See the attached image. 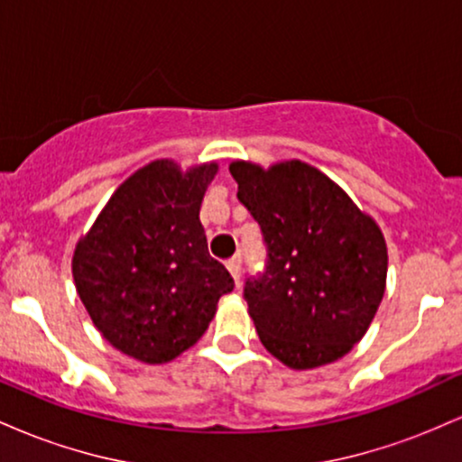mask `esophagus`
<instances>
[{
	"label": "esophagus",
	"mask_w": 462,
	"mask_h": 462,
	"mask_svg": "<svg viewBox=\"0 0 462 462\" xmlns=\"http://www.w3.org/2000/svg\"><path fill=\"white\" fill-rule=\"evenodd\" d=\"M226 267H227V272L232 273V278H235V282H236V286H238V273H241V261H238V258H230V261L226 263Z\"/></svg>",
	"instance_id": "esophagus-1"
}]
</instances>
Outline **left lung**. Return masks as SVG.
Here are the masks:
<instances>
[{
    "mask_svg": "<svg viewBox=\"0 0 462 462\" xmlns=\"http://www.w3.org/2000/svg\"><path fill=\"white\" fill-rule=\"evenodd\" d=\"M230 173L267 245L264 272L243 291L261 343L291 369L346 356L384 295L389 256L378 224L301 161L269 169L236 161Z\"/></svg>",
    "mask_w": 462,
    "mask_h": 462,
    "instance_id": "obj_1",
    "label": "left lung"
}]
</instances>
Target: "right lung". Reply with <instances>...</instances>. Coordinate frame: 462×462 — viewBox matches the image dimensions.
Returning a JSON list of instances; mask_svg holds the SVG:
<instances>
[{
	"label": "right lung",
	"instance_id": "add662e5",
	"mask_svg": "<svg viewBox=\"0 0 462 462\" xmlns=\"http://www.w3.org/2000/svg\"><path fill=\"white\" fill-rule=\"evenodd\" d=\"M217 169L145 164L115 190L73 252V280L95 328L141 363H169L195 346L217 301L235 289L210 258L199 221Z\"/></svg>",
	"mask_w": 462,
	"mask_h": 462
}]
</instances>
